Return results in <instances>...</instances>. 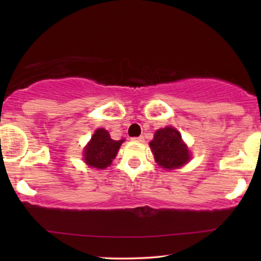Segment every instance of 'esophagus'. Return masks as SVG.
<instances>
[{"label": "esophagus", "instance_id": "1", "mask_svg": "<svg viewBox=\"0 0 261 261\" xmlns=\"http://www.w3.org/2000/svg\"><path fill=\"white\" fill-rule=\"evenodd\" d=\"M131 140L139 141V143H141V141H144V137H134V138H131Z\"/></svg>", "mask_w": 261, "mask_h": 261}]
</instances>
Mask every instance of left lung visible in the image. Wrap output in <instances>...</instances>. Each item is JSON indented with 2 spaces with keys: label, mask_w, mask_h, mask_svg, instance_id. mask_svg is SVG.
<instances>
[{
  "label": "left lung",
  "mask_w": 261,
  "mask_h": 261,
  "mask_svg": "<svg viewBox=\"0 0 261 261\" xmlns=\"http://www.w3.org/2000/svg\"><path fill=\"white\" fill-rule=\"evenodd\" d=\"M149 146L158 165L168 170L185 165L190 159L188 147L182 141L179 132L174 127L159 129Z\"/></svg>",
  "instance_id": "left-lung-1"
}]
</instances>
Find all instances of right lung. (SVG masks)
I'll return each instance as SVG.
<instances>
[{"label":"right lung","mask_w":261,"mask_h":261,"mask_svg":"<svg viewBox=\"0 0 261 261\" xmlns=\"http://www.w3.org/2000/svg\"><path fill=\"white\" fill-rule=\"evenodd\" d=\"M124 140H113L107 130L98 129L84 151V160L88 166L105 169L117 154L118 148Z\"/></svg>","instance_id":"add662e5"}]
</instances>
